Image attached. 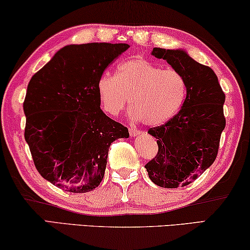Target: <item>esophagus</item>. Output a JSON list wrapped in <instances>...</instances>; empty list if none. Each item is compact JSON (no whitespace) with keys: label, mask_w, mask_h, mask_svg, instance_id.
Instances as JSON below:
<instances>
[{"label":"esophagus","mask_w":250,"mask_h":250,"mask_svg":"<svg viewBox=\"0 0 250 250\" xmlns=\"http://www.w3.org/2000/svg\"><path fill=\"white\" fill-rule=\"evenodd\" d=\"M129 133H130V136H131V137H135V136L140 135L142 131H140V130H137L136 128H129Z\"/></svg>","instance_id":"obj_1"}]
</instances>
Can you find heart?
Segmentation results:
<instances>
[{
    "label": "heart",
    "instance_id": "b5f03b06",
    "mask_svg": "<svg viewBox=\"0 0 250 250\" xmlns=\"http://www.w3.org/2000/svg\"><path fill=\"white\" fill-rule=\"evenodd\" d=\"M97 90L107 114L115 117L130 102L132 119L160 125L180 111L187 95V83L179 70L161 68L136 56L120 63L115 76H101Z\"/></svg>",
    "mask_w": 250,
    "mask_h": 250
}]
</instances>
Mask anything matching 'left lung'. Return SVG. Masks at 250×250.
Instances as JSON below:
<instances>
[{"mask_svg": "<svg viewBox=\"0 0 250 250\" xmlns=\"http://www.w3.org/2000/svg\"><path fill=\"white\" fill-rule=\"evenodd\" d=\"M152 54L184 75L187 95L173 118L148 130L156 138L159 150L145 167L150 180L160 187H185L216 159L221 133L226 128V95L213 70L182 50L155 47Z\"/></svg>", "mask_w": 250, "mask_h": 250, "instance_id": "1", "label": "left lung"}]
</instances>
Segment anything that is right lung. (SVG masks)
Listing matches in <instances>:
<instances>
[{
    "label": "right lung",
    "mask_w": 250,
    "mask_h": 250,
    "mask_svg": "<svg viewBox=\"0 0 250 250\" xmlns=\"http://www.w3.org/2000/svg\"><path fill=\"white\" fill-rule=\"evenodd\" d=\"M128 44L68 45L31 77L23 102L24 139L37 171L70 192L103 180L110 145L128 128L101 110L97 83Z\"/></svg>",
    "instance_id": "1"
}]
</instances>
